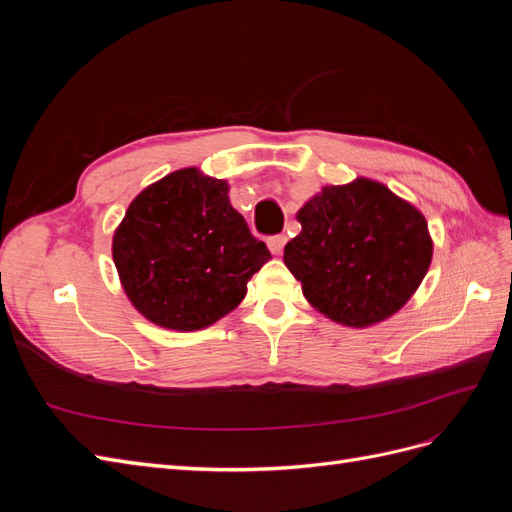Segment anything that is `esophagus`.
Listing matches in <instances>:
<instances>
[{
    "label": "esophagus",
    "mask_w": 512,
    "mask_h": 512,
    "mask_svg": "<svg viewBox=\"0 0 512 512\" xmlns=\"http://www.w3.org/2000/svg\"><path fill=\"white\" fill-rule=\"evenodd\" d=\"M286 241H288V237H286V235H275V237H269L267 245H269V250H271L273 254H282Z\"/></svg>",
    "instance_id": "obj_1"
}]
</instances>
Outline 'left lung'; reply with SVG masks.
I'll list each match as a JSON object with an SVG mask.
<instances>
[{"mask_svg": "<svg viewBox=\"0 0 512 512\" xmlns=\"http://www.w3.org/2000/svg\"><path fill=\"white\" fill-rule=\"evenodd\" d=\"M301 232L284 262L305 299L327 318L363 329L382 322L421 286L433 243L423 213L365 177L327 185L299 209Z\"/></svg>", "mask_w": 512, "mask_h": 512, "instance_id": "1", "label": "left lung"}]
</instances>
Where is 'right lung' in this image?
I'll return each mask as SVG.
<instances>
[{
  "label": "right lung",
  "instance_id": "right-lung-1",
  "mask_svg": "<svg viewBox=\"0 0 512 512\" xmlns=\"http://www.w3.org/2000/svg\"><path fill=\"white\" fill-rule=\"evenodd\" d=\"M271 258L228 183L183 168L138 194L113 237L123 290L147 320L173 331L218 322L245 297V284Z\"/></svg>",
  "mask_w": 512,
  "mask_h": 512
}]
</instances>
